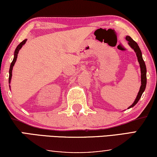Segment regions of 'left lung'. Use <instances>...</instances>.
Returning <instances> with one entry per match:
<instances>
[{"instance_id":"left-lung-1","label":"left lung","mask_w":157,"mask_h":157,"mask_svg":"<svg viewBox=\"0 0 157 157\" xmlns=\"http://www.w3.org/2000/svg\"><path fill=\"white\" fill-rule=\"evenodd\" d=\"M126 39L128 40V44L131 46V48L134 49L135 53H136L137 59H138L139 66H140L141 74V85L140 89H139L138 95H137L136 99H135V101H134V102L133 103L132 105H131V106L128 108V109H130V108H132V107L134 106L135 105L137 104V102H138L139 100L140 99L141 95H142V94L144 93V90L146 89V86H147V68H146L144 61L143 60L142 53H141V51L140 50V48H139L137 43L135 42L134 40L128 36H126Z\"/></svg>"}]
</instances>
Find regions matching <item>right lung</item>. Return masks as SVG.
I'll list each match as a JSON object with an SVG mask.
<instances>
[{
  "label": "right lung",
  "instance_id": "add662e5",
  "mask_svg": "<svg viewBox=\"0 0 157 157\" xmlns=\"http://www.w3.org/2000/svg\"><path fill=\"white\" fill-rule=\"evenodd\" d=\"M27 39H25L23 40L22 42L20 44L18 45V46L16 47V50H15V52H14V58H13V60L12 63H10V69H9V78H8V82L9 83H10V81H11V77H12V70H13V67L15 63H16V60H17V56H18V52L19 51H20V49L22 48V46H23L25 44V42H26Z\"/></svg>",
  "mask_w": 157,
  "mask_h": 157
}]
</instances>
